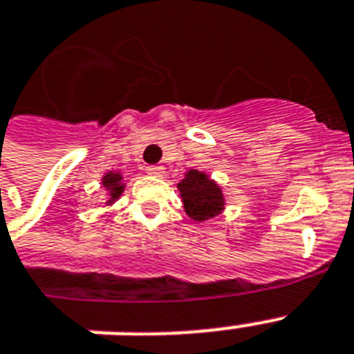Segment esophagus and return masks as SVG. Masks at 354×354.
I'll list each match as a JSON object with an SVG mask.
<instances>
[{
	"instance_id": "esophagus-1",
	"label": "esophagus",
	"mask_w": 354,
	"mask_h": 354,
	"mask_svg": "<svg viewBox=\"0 0 354 354\" xmlns=\"http://www.w3.org/2000/svg\"><path fill=\"white\" fill-rule=\"evenodd\" d=\"M147 174H150V176H154V178L165 176V167H163V165H150V167H147Z\"/></svg>"
}]
</instances>
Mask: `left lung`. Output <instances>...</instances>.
Listing matches in <instances>:
<instances>
[{
    "label": "left lung",
    "instance_id": "8db88e82",
    "mask_svg": "<svg viewBox=\"0 0 354 354\" xmlns=\"http://www.w3.org/2000/svg\"><path fill=\"white\" fill-rule=\"evenodd\" d=\"M178 191L182 196L183 209L194 222L215 218L226 205L221 185L213 182L209 174L196 169L185 172V178L178 183Z\"/></svg>",
    "mask_w": 354,
    "mask_h": 354
}]
</instances>
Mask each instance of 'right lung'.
<instances>
[{
    "label": "right lung",
    "instance_id": "add662e5",
    "mask_svg": "<svg viewBox=\"0 0 354 354\" xmlns=\"http://www.w3.org/2000/svg\"><path fill=\"white\" fill-rule=\"evenodd\" d=\"M102 187L106 191V204L112 205L124 191V183H122V174L119 171H110L102 176Z\"/></svg>",
    "mask_w": 354,
    "mask_h": 354
}]
</instances>
